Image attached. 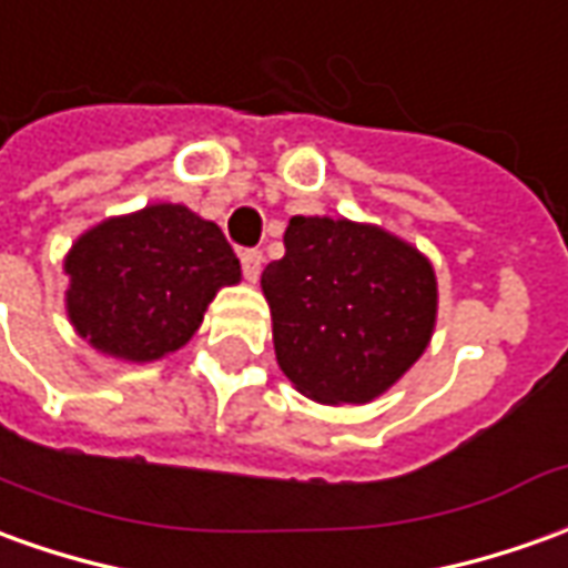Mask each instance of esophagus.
<instances>
[{
    "mask_svg": "<svg viewBox=\"0 0 568 568\" xmlns=\"http://www.w3.org/2000/svg\"><path fill=\"white\" fill-rule=\"evenodd\" d=\"M241 268H244L246 281H260V272H262L260 250H244V253H241Z\"/></svg>",
    "mask_w": 568,
    "mask_h": 568,
    "instance_id": "34e87169",
    "label": "esophagus"
}]
</instances>
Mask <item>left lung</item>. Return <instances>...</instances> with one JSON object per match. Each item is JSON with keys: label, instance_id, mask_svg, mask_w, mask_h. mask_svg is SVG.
<instances>
[{"label": "left lung", "instance_id": "left-lung-1", "mask_svg": "<svg viewBox=\"0 0 568 568\" xmlns=\"http://www.w3.org/2000/svg\"><path fill=\"white\" fill-rule=\"evenodd\" d=\"M277 367L318 405H365L393 389L436 331V268L371 222L293 216L265 265Z\"/></svg>", "mask_w": 568, "mask_h": 568}]
</instances>
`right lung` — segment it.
Wrapping results in <instances>:
<instances>
[{
  "instance_id": "add662e5",
  "label": "right lung",
  "mask_w": 568,
  "mask_h": 568,
  "mask_svg": "<svg viewBox=\"0 0 568 568\" xmlns=\"http://www.w3.org/2000/svg\"><path fill=\"white\" fill-rule=\"evenodd\" d=\"M64 308L101 355L148 365L197 334L241 262L216 222L182 203H148L82 232L64 256Z\"/></svg>"
}]
</instances>
